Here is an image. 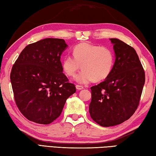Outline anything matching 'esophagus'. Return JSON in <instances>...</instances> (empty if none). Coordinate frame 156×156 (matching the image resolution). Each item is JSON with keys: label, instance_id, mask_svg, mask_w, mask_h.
<instances>
[{"label": "esophagus", "instance_id": "34e87169", "mask_svg": "<svg viewBox=\"0 0 156 156\" xmlns=\"http://www.w3.org/2000/svg\"><path fill=\"white\" fill-rule=\"evenodd\" d=\"M76 89H77V90H82V89H84V87L83 86L78 85V84H77V85L76 86Z\"/></svg>", "mask_w": 156, "mask_h": 156}]
</instances>
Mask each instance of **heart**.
<instances>
[{
    "label": "heart",
    "mask_w": 156,
    "mask_h": 156,
    "mask_svg": "<svg viewBox=\"0 0 156 156\" xmlns=\"http://www.w3.org/2000/svg\"><path fill=\"white\" fill-rule=\"evenodd\" d=\"M73 56H65L61 63L62 69L67 76L74 77L81 66L83 70L75 80L82 84L92 80H104L110 74L115 65V54L111 48L106 46L79 44L73 48Z\"/></svg>",
    "instance_id": "obj_1"
}]
</instances>
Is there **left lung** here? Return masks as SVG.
<instances>
[{"label": "left lung", "instance_id": "obj_1", "mask_svg": "<svg viewBox=\"0 0 156 156\" xmlns=\"http://www.w3.org/2000/svg\"><path fill=\"white\" fill-rule=\"evenodd\" d=\"M113 44L115 61L110 74L90 87L89 113L101 126L119 125L129 119L139 104L145 75L136 50L116 38Z\"/></svg>", "mask_w": 156, "mask_h": 156}]
</instances>
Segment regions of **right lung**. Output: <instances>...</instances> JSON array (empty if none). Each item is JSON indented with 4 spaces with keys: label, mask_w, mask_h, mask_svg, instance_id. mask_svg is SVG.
<instances>
[{
    "label": "right lung",
    "mask_w": 156,
    "mask_h": 156,
    "mask_svg": "<svg viewBox=\"0 0 156 156\" xmlns=\"http://www.w3.org/2000/svg\"><path fill=\"white\" fill-rule=\"evenodd\" d=\"M64 39L46 38L24 48L11 69L17 106L27 119L47 125L60 116L67 99L76 92L63 73Z\"/></svg>",
    "instance_id": "obj_1"
}]
</instances>
